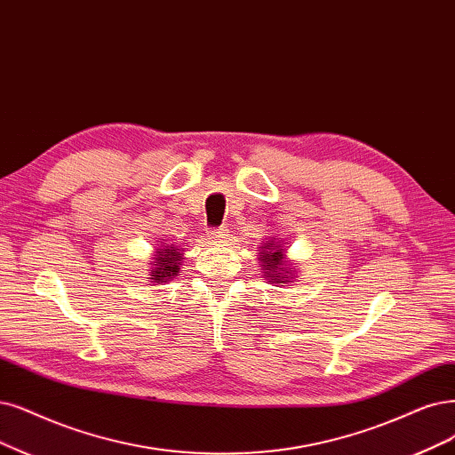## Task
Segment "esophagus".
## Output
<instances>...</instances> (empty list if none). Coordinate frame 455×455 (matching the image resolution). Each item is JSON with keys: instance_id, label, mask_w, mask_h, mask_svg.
<instances>
[{"instance_id": "34e87169", "label": "esophagus", "mask_w": 455, "mask_h": 455, "mask_svg": "<svg viewBox=\"0 0 455 455\" xmlns=\"http://www.w3.org/2000/svg\"><path fill=\"white\" fill-rule=\"evenodd\" d=\"M227 236H228V234H227V230H225V228H215V230H210V238H212V240H215V242H225V240H228Z\"/></svg>"}]
</instances>
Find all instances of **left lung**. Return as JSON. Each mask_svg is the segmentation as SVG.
<instances>
[{
	"label": "left lung",
	"instance_id": "8db88e82",
	"mask_svg": "<svg viewBox=\"0 0 455 455\" xmlns=\"http://www.w3.org/2000/svg\"><path fill=\"white\" fill-rule=\"evenodd\" d=\"M259 253V262H260V270L264 279H267V283L272 284H281V287H289L291 283L296 281L298 277V266H294V262H291L284 255V243L283 240L272 238L267 240L266 243H262Z\"/></svg>",
	"mask_w": 455,
	"mask_h": 455
}]
</instances>
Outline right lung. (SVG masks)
I'll list each match as a JSON object with an SVG mask.
<instances>
[{"label":"right lung","instance_id":"add662e5","mask_svg":"<svg viewBox=\"0 0 455 455\" xmlns=\"http://www.w3.org/2000/svg\"><path fill=\"white\" fill-rule=\"evenodd\" d=\"M183 255L185 251L183 247L176 245V243H166L164 240L161 243H157V249L154 251L149 260V281H154L157 284L168 283L171 279L178 277L181 272V262H183Z\"/></svg>","mask_w":455,"mask_h":455}]
</instances>
